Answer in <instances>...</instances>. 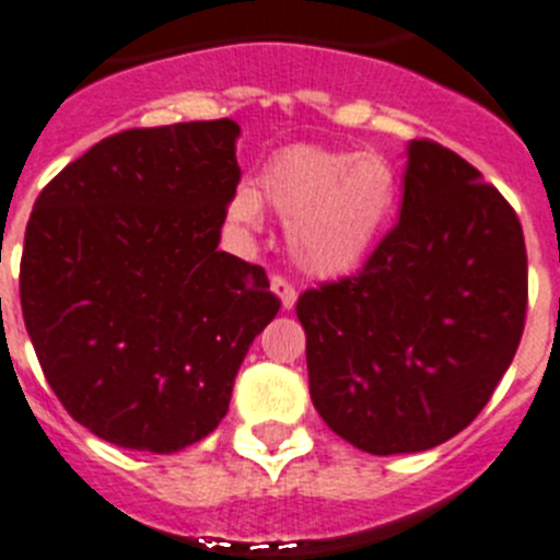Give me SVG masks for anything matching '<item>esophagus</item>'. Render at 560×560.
<instances>
[{"instance_id": "esophagus-1", "label": "esophagus", "mask_w": 560, "mask_h": 560, "mask_svg": "<svg viewBox=\"0 0 560 560\" xmlns=\"http://www.w3.org/2000/svg\"><path fill=\"white\" fill-rule=\"evenodd\" d=\"M270 290H273V293L279 295L281 307H284V310H293L295 307V299H299V293H295V287L290 284V281H287L284 276H273V279H270Z\"/></svg>"}]
</instances>
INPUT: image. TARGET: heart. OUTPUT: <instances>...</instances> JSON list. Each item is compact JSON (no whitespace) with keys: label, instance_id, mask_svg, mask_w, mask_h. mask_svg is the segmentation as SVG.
Listing matches in <instances>:
<instances>
[{"label":"heart","instance_id":"obj_1","mask_svg":"<svg viewBox=\"0 0 560 560\" xmlns=\"http://www.w3.org/2000/svg\"><path fill=\"white\" fill-rule=\"evenodd\" d=\"M400 199L395 163L377 152L290 145L267 160L256 191L228 202L233 225L256 231L261 206L287 220V245L313 273H347L381 242Z\"/></svg>","mask_w":560,"mask_h":560}]
</instances>
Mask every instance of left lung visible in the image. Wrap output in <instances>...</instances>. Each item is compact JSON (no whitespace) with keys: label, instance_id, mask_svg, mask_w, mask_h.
<instances>
[{"label":"left lung","instance_id":"left-lung-1","mask_svg":"<svg viewBox=\"0 0 560 560\" xmlns=\"http://www.w3.org/2000/svg\"><path fill=\"white\" fill-rule=\"evenodd\" d=\"M310 397L366 454H417L470 425L513 361L527 250L508 199L468 160L411 140L400 220L358 276L295 304Z\"/></svg>","mask_w":560,"mask_h":560}]
</instances>
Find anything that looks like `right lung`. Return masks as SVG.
I'll return each instance as SVG.
<instances>
[{
  "label": "right lung",
  "instance_id": "right-lung-1",
  "mask_svg": "<svg viewBox=\"0 0 560 560\" xmlns=\"http://www.w3.org/2000/svg\"><path fill=\"white\" fill-rule=\"evenodd\" d=\"M233 120L126 129L38 194L19 295L47 383L75 422L174 454L228 415L233 377L281 301L220 250L240 186Z\"/></svg>",
  "mask_w": 560,
  "mask_h": 560
}]
</instances>
